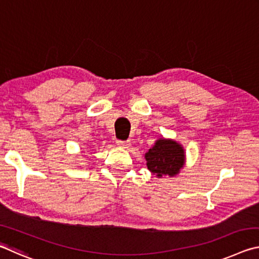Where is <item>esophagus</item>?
Returning a JSON list of instances; mask_svg holds the SVG:
<instances>
[{"label": "esophagus", "instance_id": "obj_1", "mask_svg": "<svg viewBox=\"0 0 259 259\" xmlns=\"http://www.w3.org/2000/svg\"><path fill=\"white\" fill-rule=\"evenodd\" d=\"M116 144H117V146H120L122 148H128L131 146L130 142H122V140H117Z\"/></svg>", "mask_w": 259, "mask_h": 259}]
</instances>
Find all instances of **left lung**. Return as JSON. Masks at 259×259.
Instances as JSON below:
<instances>
[{"label": "left lung", "mask_w": 259, "mask_h": 259, "mask_svg": "<svg viewBox=\"0 0 259 259\" xmlns=\"http://www.w3.org/2000/svg\"><path fill=\"white\" fill-rule=\"evenodd\" d=\"M146 165L157 178L175 177L186 163V152L181 143L161 137L145 153Z\"/></svg>", "instance_id": "obj_1"}]
</instances>
